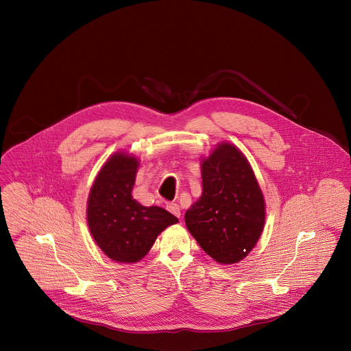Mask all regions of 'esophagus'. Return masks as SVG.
<instances>
[{"label":"esophagus","mask_w":351,"mask_h":351,"mask_svg":"<svg viewBox=\"0 0 351 351\" xmlns=\"http://www.w3.org/2000/svg\"><path fill=\"white\" fill-rule=\"evenodd\" d=\"M167 210H168L171 214H173L175 217H178V218H180V215H182L180 207H179V204H176V203H169V204L167 206Z\"/></svg>","instance_id":"34e87169"}]
</instances>
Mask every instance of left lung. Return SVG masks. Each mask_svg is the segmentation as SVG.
I'll use <instances>...</instances> for the list:
<instances>
[{"instance_id": "left-lung-1", "label": "left lung", "mask_w": 351, "mask_h": 351, "mask_svg": "<svg viewBox=\"0 0 351 351\" xmlns=\"http://www.w3.org/2000/svg\"><path fill=\"white\" fill-rule=\"evenodd\" d=\"M203 194L184 214L189 232L221 264L241 261L260 239L264 195L245 157L222 143L202 164Z\"/></svg>"}]
</instances>
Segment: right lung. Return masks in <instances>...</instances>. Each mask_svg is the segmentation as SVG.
<instances>
[{"instance_id": "obj_1", "label": "right lung", "mask_w": 351, "mask_h": 351, "mask_svg": "<svg viewBox=\"0 0 351 351\" xmlns=\"http://www.w3.org/2000/svg\"><path fill=\"white\" fill-rule=\"evenodd\" d=\"M138 161L112 156L98 172L88 195L87 222L98 247L117 263H137L157 236L178 218L161 207H144L132 195Z\"/></svg>"}]
</instances>
